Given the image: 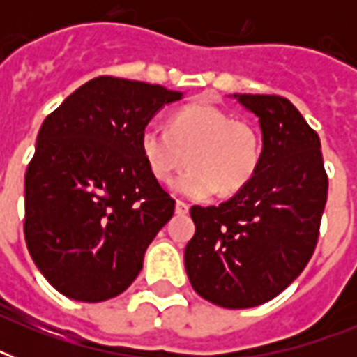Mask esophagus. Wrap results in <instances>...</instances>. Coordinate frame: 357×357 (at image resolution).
<instances>
[{"instance_id":"1","label":"esophagus","mask_w":357,"mask_h":357,"mask_svg":"<svg viewBox=\"0 0 357 357\" xmlns=\"http://www.w3.org/2000/svg\"><path fill=\"white\" fill-rule=\"evenodd\" d=\"M176 213L178 215H187L189 213V204H185L183 200L176 202Z\"/></svg>"}]
</instances>
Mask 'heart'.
Segmentation results:
<instances>
[{"label": "heart", "mask_w": 357, "mask_h": 357, "mask_svg": "<svg viewBox=\"0 0 357 357\" xmlns=\"http://www.w3.org/2000/svg\"><path fill=\"white\" fill-rule=\"evenodd\" d=\"M140 153L157 179H172V189L189 198L215 190L235 192L254 178L261 161L259 131L211 103H189L170 116L168 128L150 122L140 131Z\"/></svg>", "instance_id": "obj_1"}]
</instances>
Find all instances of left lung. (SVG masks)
Wrapping results in <instances>:
<instances>
[{
	"label": "left lung",
	"mask_w": 357,
	"mask_h": 357,
	"mask_svg": "<svg viewBox=\"0 0 357 357\" xmlns=\"http://www.w3.org/2000/svg\"><path fill=\"white\" fill-rule=\"evenodd\" d=\"M259 119V167L234 198L190 207L185 248L190 285L228 310L265 304L310 263L328 196L321 139L287 98L235 94Z\"/></svg>",
	"instance_id": "8db88e82"
}]
</instances>
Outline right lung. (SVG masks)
<instances>
[{"mask_svg":"<svg viewBox=\"0 0 357 357\" xmlns=\"http://www.w3.org/2000/svg\"><path fill=\"white\" fill-rule=\"evenodd\" d=\"M183 94L94 77L47 114L25 172L24 234L59 293L103 302L123 293L146 248L172 218V196L140 153V131Z\"/></svg>","mask_w":357,"mask_h":357,"instance_id":"add662e5","label":"right lung"}]
</instances>
